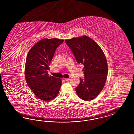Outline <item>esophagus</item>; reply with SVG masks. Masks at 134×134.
Masks as SVG:
<instances>
[{
	"mask_svg": "<svg viewBox=\"0 0 134 134\" xmlns=\"http://www.w3.org/2000/svg\"><path fill=\"white\" fill-rule=\"evenodd\" d=\"M70 80V79L69 78V79H64V80H65L66 81H69Z\"/></svg>",
	"mask_w": 134,
	"mask_h": 134,
	"instance_id": "1",
	"label": "esophagus"
}]
</instances>
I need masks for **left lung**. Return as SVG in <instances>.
Segmentation results:
<instances>
[{"label": "left lung", "mask_w": 134, "mask_h": 134, "mask_svg": "<svg viewBox=\"0 0 134 134\" xmlns=\"http://www.w3.org/2000/svg\"><path fill=\"white\" fill-rule=\"evenodd\" d=\"M65 42L78 63L84 65V79H80L76 92L82 100L91 101L101 92L105 83L108 73L105 56L98 44L88 36L66 40Z\"/></svg>", "instance_id": "1"}]
</instances>
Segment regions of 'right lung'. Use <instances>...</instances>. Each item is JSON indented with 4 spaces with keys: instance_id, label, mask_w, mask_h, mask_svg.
I'll return each instance as SVG.
<instances>
[{
    "instance_id": "1",
    "label": "right lung",
    "mask_w": 134,
    "mask_h": 134,
    "mask_svg": "<svg viewBox=\"0 0 134 134\" xmlns=\"http://www.w3.org/2000/svg\"><path fill=\"white\" fill-rule=\"evenodd\" d=\"M64 40L43 39L30 49L26 57L25 75L26 83L36 96L50 102L59 93L62 79L49 75L48 71L57 48Z\"/></svg>"
}]
</instances>
